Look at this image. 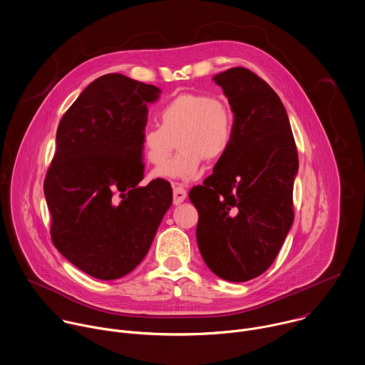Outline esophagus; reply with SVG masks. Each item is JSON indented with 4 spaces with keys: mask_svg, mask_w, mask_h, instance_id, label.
I'll return each instance as SVG.
<instances>
[{
    "mask_svg": "<svg viewBox=\"0 0 365 365\" xmlns=\"http://www.w3.org/2000/svg\"><path fill=\"white\" fill-rule=\"evenodd\" d=\"M173 192H174V204L175 205L184 202V200L187 198V191L181 185H174Z\"/></svg>",
    "mask_w": 365,
    "mask_h": 365,
    "instance_id": "34e87169",
    "label": "esophagus"
}]
</instances>
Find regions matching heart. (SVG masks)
<instances>
[{
	"mask_svg": "<svg viewBox=\"0 0 365 365\" xmlns=\"http://www.w3.org/2000/svg\"><path fill=\"white\" fill-rule=\"evenodd\" d=\"M160 124L143 128L140 143L147 161L162 165L178 140L179 153L155 170V178L194 180L201 173L202 158L214 161L230 148L234 135V114L220 97L184 93L167 101L158 111Z\"/></svg>",
	"mask_w": 365,
	"mask_h": 365,
	"instance_id": "b5f03b06",
	"label": "heart"
}]
</instances>
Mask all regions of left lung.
Instances as JSON below:
<instances>
[{
  "label": "left lung",
  "instance_id": "obj_1",
  "mask_svg": "<svg viewBox=\"0 0 365 365\" xmlns=\"http://www.w3.org/2000/svg\"><path fill=\"white\" fill-rule=\"evenodd\" d=\"M212 80L234 113V135L190 200L207 267L222 279L244 282L267 271L292 225L298 154L287 111L264 80L242 67Z\"/></svg>",
  "mask_w": 365,
  "mask_h": 365
}]
</instances>
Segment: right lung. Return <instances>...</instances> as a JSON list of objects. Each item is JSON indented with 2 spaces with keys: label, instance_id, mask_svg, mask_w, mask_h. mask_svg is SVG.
<instances>
[{
  "label": "right lung",
  "instance_id": "obj_1",
  "mask_svg": "<svg viewBox=\"0 0 365 365\" xmlns=\"http://www.w3.org/2000/svg\"><path fill=\"white\" fill-rule=\"evenodd\" d=\"M155 86L123 74L94 80L63 115L44 181L56 248L98 279L131 272L173 202L171 185L145 187L141 131Z\"/></svg>",
  "mask_w": 365,
  "mask_h": 365
}]
</instances>
